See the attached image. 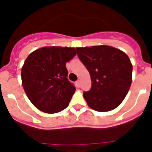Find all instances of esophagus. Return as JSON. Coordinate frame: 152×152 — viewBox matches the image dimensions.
I'll return each mask as SVG.
<instances>
[{
	"label": "esophagus",
	"instance_id": "1",
	"mask_svg": "<svg viewBox=\"0 0 152 152\" xmlns=\"http://www.w3.org/2000/svg\"><path fill=\"white\" fill-rule=\"evenodd\" d=\"M76 84L78 85V87H80V80H78L76 81Z\"/></svg>",
	"mask_w": 152,
	"mask_h": 152
}]
</instances>
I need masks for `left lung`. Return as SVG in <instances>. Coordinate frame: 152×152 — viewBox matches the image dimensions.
Returning <instances> with one entry per match:
<instances>
[{"mask_svg":"<svg viewBox=\"0 0 152 152\" xmlns=\"http://www.w3.org/2000/svg\"><path fill=\"white\" fill-rule=\"evenodd\" d=\"M76 50L91 80V89L83 92L88 106L99 112L118 107L132 83V65L129 57L109 46L79 47Z\"/></svg>","mask_w":152,"mask_h":152,"instance_id":"8db88e82","label":"left lung"}]
</instances>
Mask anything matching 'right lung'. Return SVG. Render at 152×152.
<instances>
[{
    "instance_id": "obj_1",
    "label": "right lung",
    "mask_w": 152,
    "mask_h": 152,
    "mask_svg": "<svg viewBox=\"0 0 152 152\" xmlns=\"http://www.w3.org/2000/svg\"><path fill=\"white\" fill-rule=\"evenodd\" d=\"M76 54L74 48L50 46L27 57L21 71L23 88L39 110L58 113L69 106L76 88L67 78L65 64Z\"/></svg>"
}]
</instances>
